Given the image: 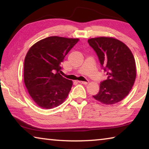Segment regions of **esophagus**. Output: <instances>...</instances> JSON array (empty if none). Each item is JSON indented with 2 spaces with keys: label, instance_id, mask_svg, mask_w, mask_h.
Returning <instances> with one entry per match:
<instances>
[{
  "label": "esophagus",
  "instance_id": "esophagus-1",
  "mask_svg": "<svg viewBox=\"0 0 149 149\" xmlns=\"http://www.w3.org/2000/svg\"><path fill=\"white\" fill-rule=\"evenodd\" d=\"M78 83H79V84H84V85L88 84L87 81H78Z\"/></svg>",
  "mask_w": 149,
  "mask_h": 149
}]
</instances>
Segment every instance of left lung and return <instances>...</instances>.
I'll list each match as a JSON object with an SVG mask.
<instances>
[{"mask_svg":"<svg viewBox=\"0 0 149 149\" xmlns=\"http://www.w3.org/2000/svg\"><path fill=\"white\" fill-rule=\"evenodd\" d=\"M88 42L108 76L100 84L99 92L93 97L102 104H116L128 95L134 84L136 65L132 52L127 45L112 37H96Z\"/></svg>","mask_w":149,"mask_h":149,"instance_id":"8db88e82","label":"left lung"}]
</instances>
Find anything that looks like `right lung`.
<instances>
[{
    "mask_svg": "<svg viewBox=\"0 0 149 149\" xmlns=\"http://www.w3.org/2000/svg\"><path fill=\"white\" fill-rule=\"evenodd\" d=\"M79 39L52 36L30 48L24 60V83L29 95L42 108L50 109L64 102L72 81L60 75V64Z\"/></svg>",
    "mask_w": 149,
    "mask_h": 149,
    "instance_id": "add662e5",
    "label": "right lung"
}]
</instances>
